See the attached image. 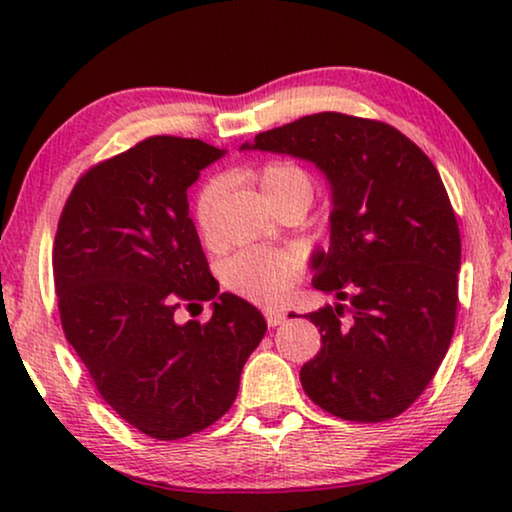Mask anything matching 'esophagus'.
I'll use <instances>...</instances> for the list:
<instances>
[{
    "instance_id": "obj_1",
    "label": "esophagus",
    "mask_w": 512,
    "mask_h": 512,
    "mask_svg": "<svg viewBox=\"0 0 512 512\" xmlns=\"http://www.w3.org/2000/svg\"><path fill=\"white\" fill-rule=\"evenodd\" d=\"M263 317H265V321H268V326H272V328L284 324L286 321V314L282 310H275V307H265Z\"/></svg>"
}]
</instances>
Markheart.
Here are the masks:
<instances>
[{
	"mask_svg": "<svg viewBox=\"0 0 512 512\" xmlns=\"http://www.w3.org/2000/svg\"><path fill=\"white\" fill-rule=\"evenodd\" d=\"M247 177L256 181L265 200L277 205L279 200L300 198L307 205L312 202L314 184L303 167L291 163H265L256 170H249ZM223 195V181L209 179L200 188L193 202V221L200 237L205 242L214 235L216 207ZM300 277V261L291 251L279 249H247L230 256L221 265V284L230 293L242 296L254 303H277Z\"/></svg>",
	"mask_w": 512,
	"mask_h": 512,
	"instance_id": "obj_1",
	"label": "heart"
}]
</instances>
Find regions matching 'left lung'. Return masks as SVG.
<instances>
[{
	"mask_svg": "<svg viewBox=\"0 0 512 512\" xmlns=\"http://www.w3.org/2000/svg\"><path fill=\"white\" fill-rule=\"evenodd\" d=\"M242 149L310 160L333 191L331 247L314 256L312 284L349 307L307 314L321 349L300 368L305 394L349 422L401 415L429 387L457 321L461 237L438 170L394 125L338 111Z\"/></svg>",
	"mask_w": 512,
	"mask_h": 512,
	"instance_id": "1",
	"label": "left lung"
}]
</instances>
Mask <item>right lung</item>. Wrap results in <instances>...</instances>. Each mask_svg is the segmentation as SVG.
Returning <instances> with one entry per match:
<instances>
[{
	"label": "right lung",
	"mask_w": 512,
	"mask_h": 512,
	"mask_svg": "<svg viewBox=\"0 0 512 512\" xmlns=\"http://www.w3.org/2000/svg\"><path fill=\"white\" fill-rule=\"evenodd\" d=\"M221 156L200 139H144L76 181L55 233L65 338L116 415L158 440L226 415L268 328L254 305L219 293L188 216V186ZM205 299L207 325L173 319Z\"/></svg>",
	"instance_id": "add662e5"
}]
</instances>
